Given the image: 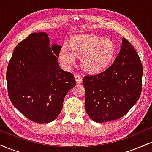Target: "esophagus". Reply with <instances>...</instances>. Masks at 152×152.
<instances>
[{
  "label": "esophagus",
  "instance_id": "obj_1",
  "mask_svg": "<svg viewBox=\"0 0 152 152\" xmlns=\"http://www.w3.org/2000/svg\"><path fill=\"white\" fill-rule=\"evenodd\" d=\"M74 77H75V80H76V83H80L82 81V77L80 75L78 74H75L74 75Z\"/></svg>",
  "mask_w": 152,
  "mask_h": 152
}]
</instances>
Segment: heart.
<instances>
[{
    "instance_id": "b5f03b06",
    "label": "heart",
    "mask_w": 152,
    "mask_h": 152,
    "mask_svg": "<svg viewBox=\"0 0 152 152\" xmlns=\"http://www.w3.org/2000/svg\"><path fill=\"white\" fill-rule=\"evenodd\" d=\"M116 46L110 39L94 35H81L71 38L69 47L64 45L59 52V59L66 68H70L81 58L83 70L98 74L106 70L114 59Z\"/></svg>"
}]
</instances>
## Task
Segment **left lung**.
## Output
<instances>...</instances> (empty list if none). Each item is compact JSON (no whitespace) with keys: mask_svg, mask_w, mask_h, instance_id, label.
I'll use <instances>...</instances> for the list:
<instances>
[{"mask_svg":"<svg viewBox=\"0 0 152 152\" xmlns=\"http://www.w3.org/2000/svg\"><path fill=\"white\" fill-rule=\"evenodd\" d=\"M142 75L139 55L123 38L114 64L100 74L83 78L88 116L97 123H104L124 116L140 97Z\"/></svg>","mask_w":152,"mask_h":152,"instance_id":"left-lung-1","label":"left lung"}]
</instances>
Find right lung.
<instances>
[{"mask_svg":"<svg viewBox=\"0 0 152 152\" xmlns=\"http://www.w3.org/2000/svg\"><path fill=\"white\" fill-rule=\"evenodd\" d=\"M62 46L50 44L46 33H32L17 45L8 65L7 86L13 106L39 124L58 117L66 95L76 86L74 75L58 65Z\"/></svg>","mask_w":152,"mask_h":152,"instance_id":"1","label":"right lung"}]
</instances>
